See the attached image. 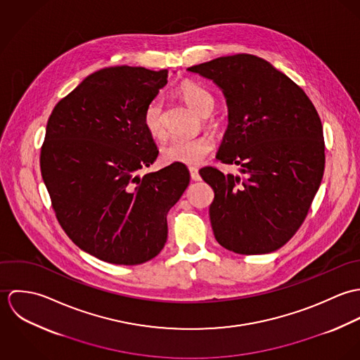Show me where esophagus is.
<instances>
[{
  "mask_svg": "<svg viewBox=\"0 0 360 360\" xmlns=\"http://www.w3.org/2000/svg\"><path fill=\"white\" fill-rule=\"evenodd\" d=\"M188 172H190V176H191V179L194 180V181H200L201 180V176H200V173H198V169L197 167H188Z\"/></svg>",
  "mask_w": 360,
  "mask_h": 360,
  "instance_id": "obj_1",
  "label": "esophagus"
}]
</instances>
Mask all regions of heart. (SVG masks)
Masks as SVG:
<instances>
[{"label":"heart","instance_id":"b5f03b06","mask_svg":"<svg viewBox=\"0 0 360 360\" xmlns=\"http://www.w3.org/2000/svg\"><path fill=\"white\" fill-rule=\"evenodd\" d=\"M181 98L200 115L207 116L216 106L214 96L205 87L184 80L177 87ZM209 124L214 129L220 126V119L209 117ZM144 126L154 139L166 136L165 124V103L160 97H155L144 110ZM214 150V139L210 134H202L195 139H172L160 150L162 159L167 163L197 165L201 163L207 155Z\"/></svg>","mask_w":360,"mask_h":360}]
</instances>
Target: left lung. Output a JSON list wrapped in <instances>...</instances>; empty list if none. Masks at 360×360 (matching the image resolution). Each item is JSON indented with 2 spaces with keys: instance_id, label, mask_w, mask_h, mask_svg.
<instances>
[{
  "instance_id": "left-lung-1",
  "label": "left lung",
  "mask_w": 360,
  "mask_h": 360,
  "mask_svg": "<svg viewBox=\"0 0 360 360\" xmlns=\"http://www.w3.org/2000/svg\"><path fill=\"white\" fill-rule=\"evenodd\" d=\"M217 84L229 127L217 153L240 174L204 167L216 241L241 255L269 254L304 223L324 172L319 113L305 91L267 60L237 53L188 68Z\"/></svg>"
}]
</instances>
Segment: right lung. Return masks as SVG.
Here are the masks:
<instances>
[{"label": "right lung", "instance_id": "1", "mask_svg": "<svg viewBox=\"0 0 360 360\" xmlns=\"http://www.w3.org/2000/svg\"><path fill=\"white\" fill-rule=\"evenodd\" d=\"M167 69L112 66L87 76L55 105L40 154L56 219L84 252L113 264L156 257L166 214L190 183L183 163L140 174L159 151L144 110Z\"/></svg>", "mask_w": 360, "mask_h": 360}]
</instances>
